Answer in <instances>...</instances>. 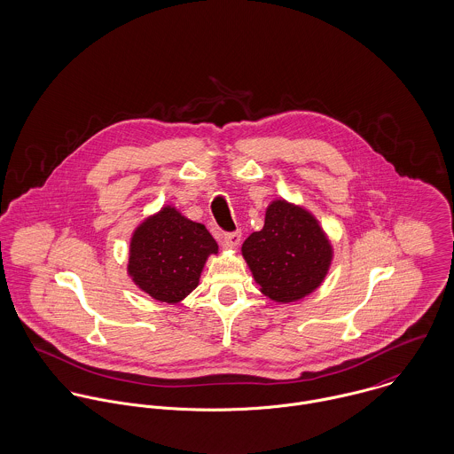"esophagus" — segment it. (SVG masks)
Masks as SVG:
<instances>
[{
  "mask_svg": "<svg viewBox=\"0 0 454 454\" xmlns=\"http://www.w3.org/2000/svg\"><path fill=\"white\" fill-rule=\"evenodd\" d=\"M239 243H241V232H225V234L222 236V245H223L225 248L234 250V248L239 247Z\"/></svg>",
  "mask_w": 454,
  "mask_h": 454,
  "instance_id": "obj_1",
  "label": "esophagus"
}]
</instances>
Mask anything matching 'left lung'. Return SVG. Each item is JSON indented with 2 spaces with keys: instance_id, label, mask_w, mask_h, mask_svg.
<instances>
[{
  "instance_id": "left-lung-1",
  "label": "left lung",
  "mask_w": 454,
  "mask_h": 454,
  "mask_svg": "<svg viewBox=\"0 0 454 454\" xmlns=\"http://www.w3.org/2000/svg\"><path fill=\"white\" fill-rule=\"evenodd\" d=\"M241 254L260 292L281 304L313 294L324 283L333 257L317 216L285 199L267 206L263 227L247 238Z\"/></svg>"
}]
</instances>
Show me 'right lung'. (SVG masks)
<instances>
[{
	"mask_svg": "<svg viewBox=\"0 0 454 454\" xmlns=\"http://www.w3.org/2000/svg\"><path fill=\"white\" fill-rule=\"evenodd\" d=\"M216 254L218 245L202 223L164 206L134 229L128 274L152 299L178 304L199 285L207 257Z\"/></svg>",
	"mask_w": 454,
	"mask_h": 454,
	"instance_id": "right-lung-1",
	"label": "right lung"
}]
</instances>
